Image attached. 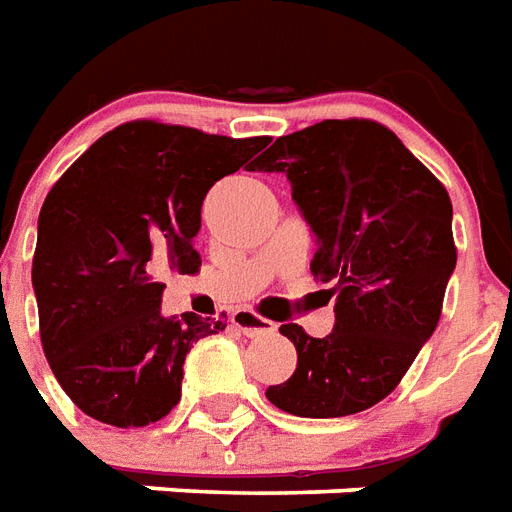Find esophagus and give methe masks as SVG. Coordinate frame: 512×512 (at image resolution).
Masks as SVG:
<instances>
[{"instance_id": "1", "label": "esophagus", "mask_w": 512, "mask_h": 512, "mask_svg": "<svg viewBox=\"0 0 512 512\" xmlns=\"http://www.w3.org/2000/svg\"><path fill=\"white\" fill-rule=\"evenodd\" d=\"M232 326L234 329H240L245 337H259V334H272L278 326L272 324V321H267V318H261V315H256L253 310H237V313L232 315Z\"/></svg>"}]
</instances>
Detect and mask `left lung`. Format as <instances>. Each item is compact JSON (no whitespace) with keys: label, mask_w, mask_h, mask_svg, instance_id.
I'll use <instances>...</instances> for the list:
<instances>
[{"label":"left lung","mask_w":512,"mask_h":512,"mask_svg":"<svg viewBox=\"0 0 512 512\" xmlns=\"http://www.w3.org/2000/svg\"><path fill=\"white\" fill-rule=\"evenodd\" d=\"M259 169L291 180L318 242L310 272L337 294L326 337L280 326L297 370L267 399L302 418L361 413L399 386L437 329L456 267L451 197L397 134L367 118L278 137Z\"/></svg>","instance_id":"1"}]
</instances>
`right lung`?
Here are the masks:
<instances>
[{
	"label": "right lung",
	"mask_w": 512,
	"mask_h": 512,
	"mask_svg": "<svg viewBox=\"0 0 512 512\" xmlns=\"http://www.w3.org/2000/svg\"><path fill=\"white\" fill-rule=\"evenodd\" d=\"M267 142L129 121L48 191L32 261L40 337L53 375L86 416L132 429L180 402L186 353L226 321L164 318L161 280L199 270L191 242L202 199Z\"/></svg>",
	"instance_id": "right-lung-1"
}]
</instances>
